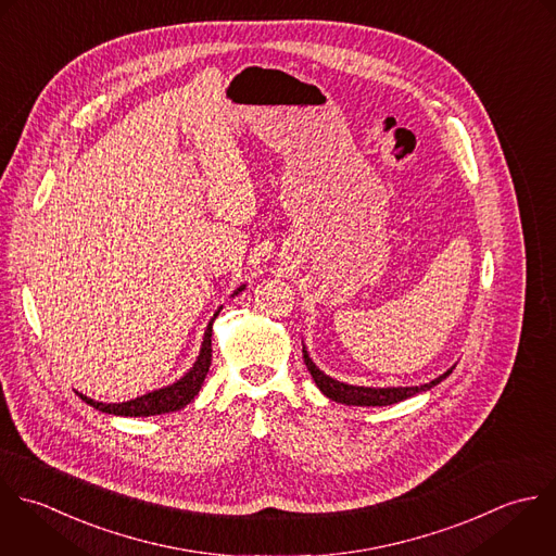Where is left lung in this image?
<instances>
[{
    "label": "left lung",
    "instance_id": "1",
    "mask_svg": "<svg viewBox=\"0 0 556 556\" xmlns=\"http://www.w3.org/2000/svg\"><path fill=\"white\" fill-rule=\"evenodd\" d=\"M303 359H305V366L309 370V375L314 377L316 386L320 388V392L336 401V403H344V405H357V407H383V405H394V403H401L405 399H412L420 392H427L431 390L433 386H438L440 381H444L453 368L448 372H444L442 377L433 379L431 383H425V386H416V388H357V386H346V383H340L331 377H327L320 368H316V364L309 359L305 346H303Z\"/></svg>",
    "mask_w": 556,
    "mask_h": 556
}]
</instances>
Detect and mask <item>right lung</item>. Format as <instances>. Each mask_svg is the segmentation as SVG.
Wrapping results in <instances>:
<instances>
[{
    "label": "right lung",
    "mask_w": 556,
    "mask_h": 556,
    "mask_svg": "<svg viewBox=\"0 0 556 556\" xmlns=\"http://www.w3.org/2000/svg\"><path fill=\"white\" fill-rule=\"evenodd\" d=\"M244 290V288H238V292ZM236 292V294H238ZM218 316V312L214 314V318ZM212 318V323H214ZM212 323L207 325V331L203 336V344H201V353L194 362V366L190 368V372L186 377H181L177 383L168 386V388H162V390H155V392H149L140 399H134V401H127V403H112V405H105V403H97L84 394H79V399L103 412V414H114V416H160V414H170V412H177V409H184L201 390L203 381H205V375L210 370V364H212Z\"/></svg>",
    "instance_id": "right-lung-1"
}]
</instances>
